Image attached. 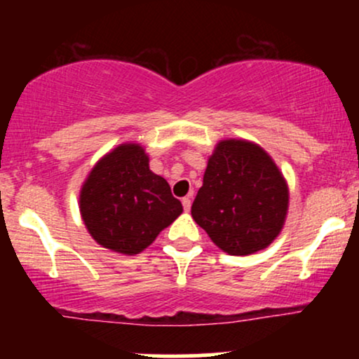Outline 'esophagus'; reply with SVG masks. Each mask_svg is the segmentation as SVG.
Returning a JSON list of instances; mask_svg holds the SVG:
<instances>
[{
	"mask_svg": "<svg viewBox=\"0 0 359 359\" xmlns=\"http://www.w3.org/2000/svg\"><path fill=\"white\" fill-rule=\"evenodd\" d=\"M191 196H187V197H184L182 199V205H184V209H185V212H189L191 211Z\"/></svg>",
	"mask_w": 359,
	"mask_h": 359,
	"instance_id": "obj_1",
	"label": "esophagus"
}]
</instances>
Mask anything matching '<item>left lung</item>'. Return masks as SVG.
<instances>
[{"instance_id": "8db88e82", "label": "left lung", "mask_w": 359, "mask_h": 359, "mask_svg": "<svg viewBox=\"0 0 359 359\" xmlns=\"http://www.w3.org/2000/svg\"><path fill=\"white\" fill-rule=\"evenodd\" d=\"M288 187L271 156L246 140H222L194 199V221L229 255L266 248L283 228Z\"/></svg>"}]
</instances>
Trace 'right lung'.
I'll use <instances>...</instances> for the list:
<instances>
[{"label":"right lung","instance_id":"1","mask_svg":"<svg viewBox=\"0 0 359 359\" xmlns=\"http://www.w3.org/2000/svg\"><path fill=\"white\" fill-rule=\"evenodd\" d=\"M148 162L142 145L123 143L102 156L82 184V221L104 248L138 255L182 214L170 185Z\"/></svg>","mask_w":359,"mask_h":359}]
</instances>
